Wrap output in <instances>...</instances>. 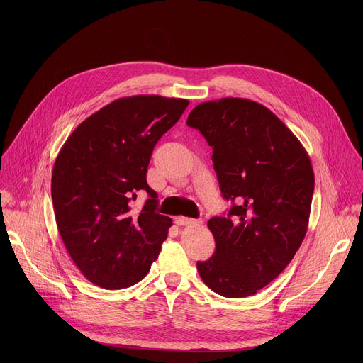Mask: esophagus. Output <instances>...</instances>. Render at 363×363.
Returning <instances> with one entry per match:
<instances>
[{
	"label": "esophagus",
	"instance_id": "34e87169",
	"mask_svg": "<svg viewBox=\"0 0 363 363\" xmlns=\"http://www.w3.org/2000/svg\"><path fill=\"white\" fill-rule=\"evenodd\" d=\"M175 223L178 225H201L202 220H194V218H186V217H177Z\"/></svg>",
	"mask_w": 363,
	"mask_h": 363
}]
</instances>
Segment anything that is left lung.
I'll use <instances>...</instances> for the list:
<instances>
[{
  "mask_svg": "<svg viewBox=\"0 0 363 363\" xmlns=\"http://www.w3.org/2000/svg\"><path fill=\"white\" fill-rule=\"evenodd\" d=\"M186 125L213 146L227 216L208 221L216 252L198 262L213 291L241 298L273 281L293 260L307 231L315 174L293 132L266 106L224 97L192 109Z\"/></svg>",
  "mask_w": 363,
  "mask_h": 363,
  "instance_id": "left-lung-1",
  "label": "left lung"
}]
</instances>
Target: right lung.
<instances>
[{
	"mask_svg": "<svg viewBox=\"0 0 363 363\" xmlns=\"http://www.w3.org/2000/svg\"><path fill=\"white\" fill-rule=\"evenodd\" d=\"M188 103L155 94L118 99L83 121L60 149L51 175L56 223L93 284L133 286L158 258L172 220L157 213L146 172L155 145ZM139 190L150 196L140 212L131 206Z\"/></svg>",
	"mask_w": 363,
	"mask_h": 363,
	"instance_id": "obj_1",
	"label": "right lung"
}]
</instances>
